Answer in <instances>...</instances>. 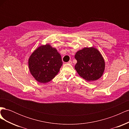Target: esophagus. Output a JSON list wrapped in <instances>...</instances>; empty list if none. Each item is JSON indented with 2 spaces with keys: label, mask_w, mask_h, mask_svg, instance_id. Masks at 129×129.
<instances>
[{
  "label": "esophagus",
  "mask_w": 129,
  "mask_h": 129,
  "mask_svg": "<svg viewBox=\"0 0 129 129\" xmlns=\"http://www.w3.org/2000/svg\"><path fill=\"white\" fill-rule=\"evenodd\" d=\"M68 63H69V64H72V61L71 60V61H69L68 62H67Z\"/></svg>",
  "instance_id": "esophagus-1"
}]
</instances>
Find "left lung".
I'll use <instances>...</instances> for the list:
<instances>
[{"label":"left lung","instance_id":"obj_1","mask_svg":"<svg viewBox=\"0 0 129 129\" xmlns=\"http://www.w3.org/2000/svg\"><path fill=\"white\" fill-rule=\"evenodd\" d=\"M75 58L77 60L75 69L85 80L96 81L102 76L105 62L98 49L93 47H85L76 53Z\"/></svg>","mask_w":129,"mask_h":129}]
</instances>
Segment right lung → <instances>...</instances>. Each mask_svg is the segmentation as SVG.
Wrapping results in <instances>:
<instances>
[{"instance_id":"obj_1","label":"right lung","mask_w":129,"mask_h":129,"mask_svg":"<svg viewBox=\"0 0 129 129\" xmlns=\"http://www.w3.org/2000/svg\"><path fill=\"white\" fill-rule=\"evenodd\" d=\"M62 63L60 54L49 44L39 47L28 60L30 74L38 82L42 83L53 79L59 72Z\"/></svg>"}]
</instances>
